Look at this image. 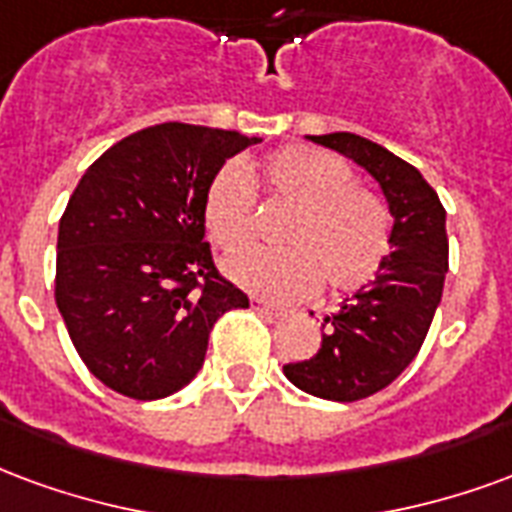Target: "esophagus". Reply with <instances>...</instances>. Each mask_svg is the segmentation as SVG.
Masks as SVG:
<instances>
[{
	"label": "esophagus",
	"mask_w": 512,
	"mask_h": 512,
	"mask_svg": "<svg viewBox=\"0 0 512 512\" xmlns=\"http://www.w3.org/2000/svg\"><path fill=\"white\" fill-rule=\"evenodd\" d=\"M251 308H256V311L264 313V316H272V319H278V316L286 313V308H281V305H272V302L259 300V297H251Z\"/></svg>",
	"instance_id": "34e87169"
}]
</instances>
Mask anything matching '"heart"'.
I'll return each instance as SVG.
<instances>
[{"mask_svg": "<svg viewBox=\"0 0 512 512\" xmlns=\"http://www.w3.org/2000/svg\"><path fill=\"white\" fill-rule=\"evenodd\" d=\"M272 199L294 207L283 223L281 251L231 256L223 272L245 292L267 300L302 297L324 283L354 292L382 267L393 218L376 193L352 185V169L330 152L305 144L275 149L253 171ZM204 226L220 251L237 253L256 237L251 182L223 169L204 196Z\"/></svg>", "mask_w": 512, "mask_h": 512, "instance_id": "obj_1", "label": "heart"}]
</instances>
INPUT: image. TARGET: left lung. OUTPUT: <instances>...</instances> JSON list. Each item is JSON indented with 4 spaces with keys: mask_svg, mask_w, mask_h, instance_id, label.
Masks as SVG:
<instances>
[{
    "mask_svg": "<svg viewBox=\"0 0 512 512\" xmlns=\"http://www.w3.org/2000/svg\"><path fill=\"white\" fill-rule=\"evenodd\" d=\"M308 138L379 182L393 240L374 281L324 316L322 349L311 360L283 365V374L316 398L360 401L393 382L423 346L445 289L447 212L423 174L390 149L354 133Z\"/></svg>",
    "mask_w": 512,
    "mask_h": 512,
    "instance_id": "1",
    "label": "left lung"
}]
</instances>
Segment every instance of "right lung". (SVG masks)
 <instances>
[{"label":"right lung","instance_id":"1","mask_svg":"<svg viewBox=\"0 0 512 512\" xmlns=\"http://www.w3.org/2000/svg\"><path fill=\"white\" fill-rule=\"evenodd\" d=\"M261 138L163 122L108 147L59 220L57 308L100 382L155 401L199 374L212 324L248 297L218 278L204 196Z\"/></svg>","mask_w":512,"mask_h":512}]
</instances>
